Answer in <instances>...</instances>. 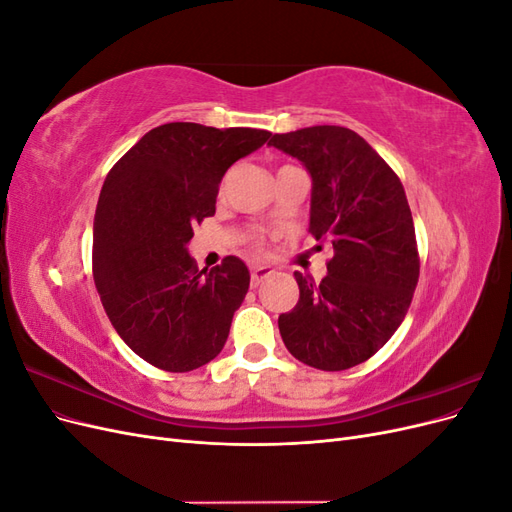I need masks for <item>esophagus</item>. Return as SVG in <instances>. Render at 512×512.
Returning <instances> with one entry per match:
<instances>
[{
    "mask_svg": "<svg viewBox=\"0 0 512 512\" xmlns=\"http://www.w3.org/2000/svg\"><path fill=\"white\" fill-rule=\"evenodd\" d=\"M275 271L271 267H252L250 277H252V286H258L262 280H267Z\"/></svg>",
    "mask_w": 512,
    "mask_h": 512,
    "instance_id": "esophagus-1",
    "label": "esophagus"
}]
</instances>
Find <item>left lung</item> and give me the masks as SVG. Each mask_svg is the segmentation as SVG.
<instances>
[{
	"instance_id": "8db88e82",
	"label": "left lung",
	"mask_w": 512,
	"mask_h": 512,
	"mask_svg": "<svg viewBox=\"0 0 512 512\" xmlns=\"http://www.w3.org/2000/svg\"><path fill=\"white\" fill-rule=\"evenodd\" d=\"M269 145L312 177L309 232L333 247L318 284L294 271L299 303L277 320L282 339L309 367L350 369L389 342L418 282L404 185L363 136L342 126L273 134Z\"/></svg>"
}]
</instances>
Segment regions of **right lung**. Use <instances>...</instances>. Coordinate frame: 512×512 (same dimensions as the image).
I'll list each match as a JSON object with an SVG mask.
<instances>
[{"instance_id": "add662e5", "label": "right lung", "mask_w": 512, "mask_h": 512, "mask_svg": "<svg viewBox=\"0 0 512 512\" xmlns=\"http://www.w3.org/2000/svg\"><path fill=\"white\" fill-rule=\"evenodd\" d=\"M269 136L164 123L106 175L94 220V282L119 337L153 367L181 374L222 352L250 271L237 256L200 271L188 243L194 226L215 213L226 170Z\"/></svg>"}]
</instances>
